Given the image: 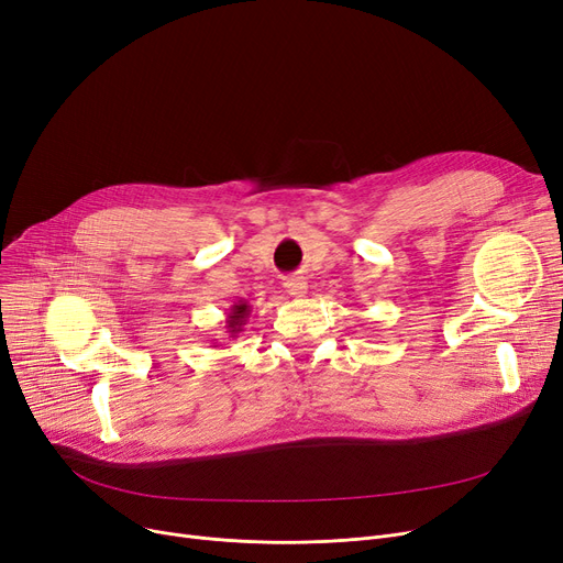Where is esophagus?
<instances>
[{"mask_svg":"<svg viewBox=\"0 0 563 563\" xmlns=\"http://www.w3.org/2000/svg\"><path fill=\"white\" fill-rule=\"evenodd\" d=\"M283 287H285V291H287L289 297L301 299V297H306V291H308V280H306V278H301V276H297V278H287V280L283 283Z\"/></svg>","mask_w":563,"mask_h":563,"instance_id":"1","label":"esophagus"}]
</instances>
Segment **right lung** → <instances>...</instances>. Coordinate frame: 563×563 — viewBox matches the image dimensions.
Here are the masks:
<instances>
[{
    "label": "right lung",
    "mask_w": 563,
    "mask_h": 563,
    "mask_svg": "<svg viewBox=\"0 0 563 563\" xmlns=\"http://www.w3.org/2000/svg\"><path fill=\"white\" fill-rule=\"evenodd\" d=\"M251 317V306H249V301H239V303H234L232 308H230V312H228V320H225V333L230 335V338H236L241 331H243V324H246V320Z\"/></svg>",
    "instance_id": "right-lung-1"
}]
</instances>
